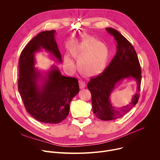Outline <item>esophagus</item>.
<instances>
[{"label":"esophagus","mask_w":160,"mask_h":160,"mask_svg":"<svg viewBox=\"0 0 160 160\" xmlns=\"http://www.w3.org/2000/svg\"><path fill=\"white\" fill-rule=\"evenodd\" d=\"M78 82H79V86H80V88H84L86 87V84L84 82H83L82 80H79Z\"/></svg>","instance_id":"34e87169"}]
</instances>
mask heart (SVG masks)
Listing matches in <instances>:
<instances>
[{
    "label": "heart",
    "instance_id": "obj_1",
    "mask_svg": "<svg viewBox=\"0 0 160 160\" xmlns=\"http://www.w3.org/2000/svg\"><path fill=\"white\" fill-rule=\"evenodd\" d=\"M72 55L78 60L77 68L82 75L95 77L105 69L109 59V51L105 44L88 37L73 49ZM64 64L68 69L73 70V62L68 57L64 58Z\"/></svg>",
    "mask_w": 160,
    "mask_h": 160
}]
</instances>
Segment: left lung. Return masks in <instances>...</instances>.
<instances>
[{
	"mask_svg": "<svg viewBox=\"0 0 160 160\" xmlns=\"http://www.w3.org/2000/svg\"><path fill=\"white\" fill-rule=\"evenodd\" d=\"M106 30L117 42L116 55L101 74L90 79L87 88L92 95V109L96 117L108 121L123 117L138 102L142 76L139 59L131 43L117 30L112 28ZM128 78L137 82V92L129 105L117 108L112 104L110 96L117 84Z\"/></svg>",
	"mask_w": 160,
	"mask_h": 160,
	"instance_id": "obj_1",
	"label": "left lung"
}]
</instances>
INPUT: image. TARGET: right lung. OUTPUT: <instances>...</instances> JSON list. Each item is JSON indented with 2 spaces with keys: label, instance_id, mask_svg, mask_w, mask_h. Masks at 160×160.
<instances>
[{
  "label": "right lung",
  "instance_id": "add662e5",
  "mask_svg": "<svg viewBox=\"0 0 160 160\" xmlns=\"http://www.w3.org/2000/svg\"><path fill=\"white\" fill-rule=\"evenodd\" d=\"M55 34V30L42 32L28 42L20 55L18 78V90L28 113L42 123L53 124L68 117L70 104L79 92L78 80L62 75L58 66L43 73L35 67V54L42 49L61 62Z\"/></svg>",
  "mask_w": 160,
  "mask_h": 160
}]
</instances>
